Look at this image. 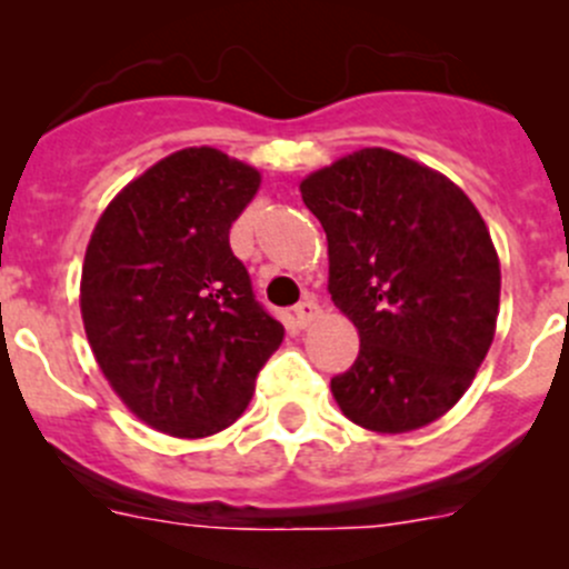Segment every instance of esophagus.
I'll return each instance as SVG.
<instances>
[{
	"mask_svg": "<svg viewBox=\"0 0 569 569\" xmlns=\"http://www.w3.org/2000/svg\"><path fill=\"white\" fill-rule=\"evenodd\" d=\"M317 317H319V306H317V300H313V297H306L302 302H297L295 313H291V319H295V325L300 327V330H302V327L311 325V321Z\"/></svg>",
	"mask_w": 569,
	"mask_h": 569,
	"instance_id": "obj_1",
	"label": "esophagus"
}]
</instances>
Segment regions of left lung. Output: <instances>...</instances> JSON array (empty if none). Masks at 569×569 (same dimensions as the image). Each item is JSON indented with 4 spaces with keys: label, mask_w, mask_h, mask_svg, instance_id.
<instances>
[{
    "label": "left lung",
    "mask_w": 569,
    "mask_h": 569,
    "mask_svg": "<svg viewBox=\"0 0 569 569\" xmlns=\"http://www.w3.org/2000/svg\"><path fill=\"white\" fill-rule=\"evenodd\" d=\"M327 233L332 302L360 352L330 388L371 432L427 427L460 401L492 343L501 267L485 220L449 178L363 148L300 183Z\"/></svg>",
    "instance_id": "8db88e82"
}]
</instances>
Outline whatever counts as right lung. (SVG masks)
Instances as JSON below:
<instances>
[{
	"label": "right lung",
	"instance_id": "right-lung-1",
	"mask_svg": "<svg viewBox=\"0 0 569 569\" xmlns=\"http://www.w3.org/2000/svg\"><path fill=\"white\" fill-rule=\"evenodd\" d=\"M258 183L217 148H183L131 181L90 237L84 332L114 393L159 432L231 427L286 336L228 242Z\"/></svg>",
	"mask_w": 569,
	"mask_h": 569
}]
</instances>
